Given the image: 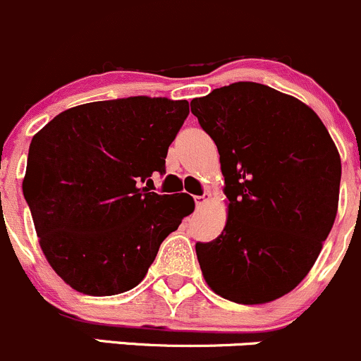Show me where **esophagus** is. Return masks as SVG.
<instances>
[{
	"label": "esophagus",
	"mask_w": 361,
	"mask_h": 361,
	"mask_svg": "<svg viewBox=\"0 0 361 361\" xmlns=\"http://www.w3.org/2000/svg\"><path fill=\"white\" fill-rule=\"evenodd\" d=\"M195 202H196V208H203L207 205L208 202V196L207 195H200V196H195Z\"/></svg>",
	"instance_id": "esophagus-1"
}]
</instances>
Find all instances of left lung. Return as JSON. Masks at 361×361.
<instances>
[{"label":"left lung","mask_w":361,"mask_h":361,"mask_svg":"<svg viewBox=\"0 0 361 361\" xmlns=\"http://www.w3.org/2000/svg\"><path fill=\"white\" fill-rule=\"evenodd\" d=\"M219 151L228 221L196 243L207 285L238 304L292 292L322 252L339 205L341 156L318 114L292 95L240 81L191 100Z\"/></svg>","instance_id":"1"}]
</instances>
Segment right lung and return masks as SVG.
I'll list each match as a JSON object with an SVG mask.
<instances>
[{"mask_svg": "<svg viewBox=\"0 0 361 361\" xmlns=\"http://www.w3.org/2000/svg\"><path fill=\"white\" fill-rule=\"evenodd\" d=\"M185 100L128 97L57 114L31 140L24 198L51 269L85 295L137 287L161 241L195 210L185 192L158 195Z\"/></svg>", "mask_w": 361, "mask_h": 361, "instance_id": "right-lung-1", "label": "right lung"}]
</instances>
